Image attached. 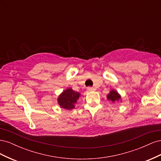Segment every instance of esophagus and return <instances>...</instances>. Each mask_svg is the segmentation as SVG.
Returning a JSON list of instances; mask_svg holds the SVG:
<instances>
[{
  "label": "esophagus",
  "mask_w": 161,
  "mask_h": 161,
  "mask_svg": "<svg viewBox=\"0 0 161 161\" xmlns=\"http://www.w3.org/2000/svg\"><path fill=\"white\" fill-rule=\"evenodd\" d=\"M96 89L95 88H93V87H88L87 88V91H95Z\"/></svg>",
  "instance_id": "34e87169"
}]
</instances>
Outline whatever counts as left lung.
Segmentation results:
<instances>
[{
  "label": "left lung",
  "instance_id": "obj_1",
  "mask_svg": "<svg viewBox=\"0 0 161 161\" xmlns=\"http://www.w3.org/2000/svg\"><path fill=\"white\" fill-rule=\"evenodd\" d=\"M107 99L115 103V102H121V97L118 91L114 89H111L109 93L107 95Z\"/></svg>",
  "mask_w": 161,
  "mask_h": 161
}]
</instances>
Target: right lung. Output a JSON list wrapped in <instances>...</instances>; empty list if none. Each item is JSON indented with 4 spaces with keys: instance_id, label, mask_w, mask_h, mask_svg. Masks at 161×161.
<instances>
[{
    "instance_id": "1",
    "label": "right lung",
    "mask_w": 161,
    "mask_h": 161,
    "mask_svg": "<svg viewBox=\"0 0 161 161\" xmlns=\"http://www.w3.org/2000/svg\"><path fill=\"white\" fill-rule=\"evenodd\" d=\"M80 93L73 90L70 87L63 91L58 96L57 101L61 108L66 110H72L75 108V104L79 100Z\"/></svg>"
}]
</instances>
